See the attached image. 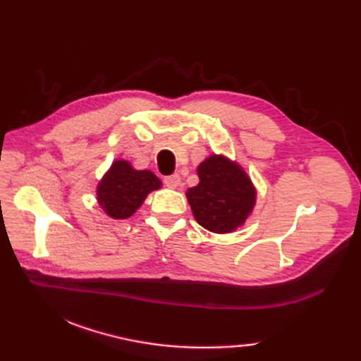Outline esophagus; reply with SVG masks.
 Returning a JSON list of instances; mask_svg holds the SVG:
<instances>
[{"mask_svg": "<svg viewBox=\"0 0 361 361\" xmlns=\"http://www.w3.org/2000/svg\"><path fill=\"white\" fill-rule=\"evenodd\" d=\"M180 181H181V178H180L178 173L164 176V185H166L167 188H171V189H176V188H178V186H180Z\"/></svg>", "mask_w": 361, "mask_h": 361, "instance_id": "obj_1", "label": "esophagus"}]
</instances>
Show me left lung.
<instances>
[{
	"label": "left lung",
	"mask_w": 361,
	"mask_h": 361,
	"mask_svg": "<svg viewBox=\"0 0 361 361\" xmlns=\"http://www.w3.org/2000/svg\"><path fill=\"white\" fill-rule=\"evenodd\" d=\"M200 183L186 197L195 220L208 231L233 233L250 217L256 188L243 167L224 155H211L197 167Z\"/></svg>",
	"instance_id": "obj_1"
}]
</instances>
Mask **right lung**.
Segmentation results:
<instances>
[{
    "mask_svg": "<svg viewBox=\"0 0 361 361\" xmlns=\"http://www.w3.org/2000/svg\"><path fill=\"white\" fill-rule=\"evenodd\" d=\"M161 186L163 183L152 171H136L127 159H116L99 181L97 203L109 217L128 219Z\"/></svg>",
    "mask_w": 361,
    "mask_h": 361,
    "instance_id": "add662e5",
    "label": "right lung"
}]
</instances>
